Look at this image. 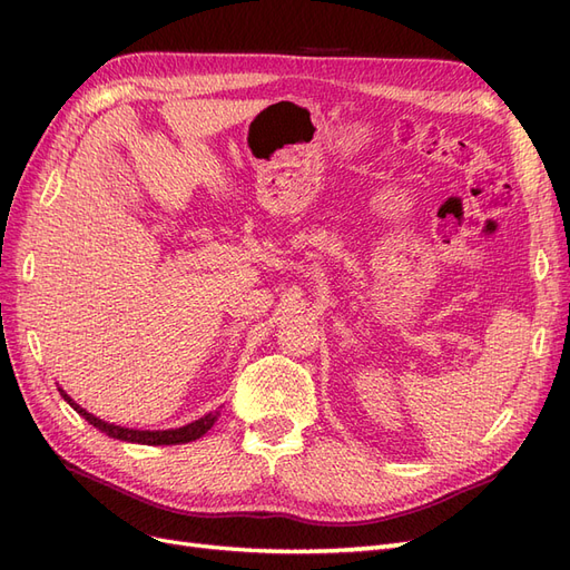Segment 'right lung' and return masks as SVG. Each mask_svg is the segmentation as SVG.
Instances as JSON below:
<instances>
[{
	"label": "right lung",
	"instance_id": "1",
	"mask_svg": "<svg viewBox=\"0 0 570 570\" xmlns=\"http://www.w3.org/2000/svg\"><path fill=\"white\" fill-rule=\"evenodd\" d=\"M59 392H61L63 400L71 404L85 421L95 425L97 430H101V433H107L109 438H116V440L137 442V444H183V442H193V440L202 438L206 430H212V425L218 416V413H206L204 419H199L195 423H187V425L176 428V430H130V428H120V425H114V423H107V421H99L97 416H92V413H88L82 406H78L61 387H59Z\"/></svg>",
	"mask_w": 570,
	"mask_h": 570
}]
</instances>
